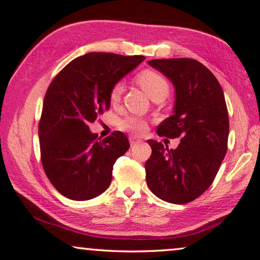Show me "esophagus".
Instances as JSON below:
<instances>
[{
    "mask_svg": "<svg viewBox=\"0 0 260 260\" xmlns=\"http://www.w3.org/2000/svg\"><path fill=\"white\" fill-rule=\"evenodd\" d=\"M129 143H131L132 146H133V145H135V144L140 143V140L134 138V136H129Z\"/></svg>",
    "mask_w": 260,
    "mask_h": 260,
    "instance_id": "esophagus-1",
    "label": "esophagus"
}]
</instances>
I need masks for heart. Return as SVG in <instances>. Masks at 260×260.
<instances>
[{
  "instance_id": "obj_1",
  "label": "heart",
  "mask_w": 260,
  "mask_h": 260,
  "mask_svg": "<svg viewBox=\"0 0 260 260\" xmlns=\"http://www.w3.org/2000/svg\"><path fill=\"white\" fill-rule=\"evenodd\" d=\"M136 83H138L141 88L148 94V96L153 100L155 98H166L169 92V85L166 79L158 73L152 72V70H143L141 72L138 77H136ZM124 86L121 83H116L112 86L110 91V101L116 103L119 101ZM119 128L128 132V133L140 135L146 131V121L143 118L136 116H126L119 120Z\"/></svg>"
}]
</instances>
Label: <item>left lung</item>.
I'll return each instance as SVG.
<instances>
[{"label":"left lung","instance_id":"obj_1","mask_svg":"<svg viewBox=\"0 0 260 260\" xmlns=\"http://www.w3.org/2000/svg\"><path fill=\"white\" fill-rule=\"evenodd\" d=\"M175 87L173 116L157 133L181 138L175 150L148 140L152 149L145 162L146 183L159 199L183 205L200 197L217 175L228 151L229 112L220 84L208 68L188 58L148 62Z\"/></svg>","mask_w":260,"mask_h":260}]
</instances>
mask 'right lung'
Returning a JSON list of instances; mask_svg holds the SVG:
<instances>
[{
    "instance_id": "right-lung-1",
    "label": "right lung",
    "mask_w": 260,
    "mask_h": 260,
    "mask_svg": "<svg viewBox=\"0 0 260 260\" xmlns=\"http://www.w3.org/2000/svg\"><path fill=\"white\" fill-rule=\"evenodd\" d=\"M144 59L91 52L70 61L50 84L39 125L41 159L52 185L68 199H93L110 185L128 139L114 132L100 140L88 125L109 110L112 86Z\"/></svg>"
}]
</instances>
